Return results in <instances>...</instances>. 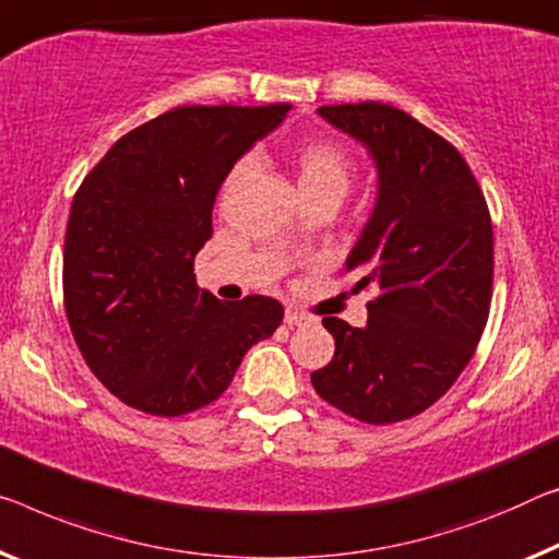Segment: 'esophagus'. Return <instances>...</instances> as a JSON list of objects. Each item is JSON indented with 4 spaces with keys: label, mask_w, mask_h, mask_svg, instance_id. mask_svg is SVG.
Returning <instances> with one entry per match:
<instances>
[{
    "label": "esophagus",
    "mask_w": 559,
    "mask_h": 559,
    "mask_svg": "<svg viewBox=\"0 0 559 559\" xmlns=\"http://www.w3.org/2000/svg\"><path fill=\"white\" fill-rule=\"evenodd\" d=\"M285 322L289 324V328H302V324H307V314L297 312V309H287L285 312Z\"/></svg>",
    "instance_id": "esophagus-1"
}]
</instances>
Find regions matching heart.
<instances>
[{"label":"heart","instance_id":"b5f03b06","mask_svg":"<svg viewBox=\"0 0 559 559\" xmlns=\"http://www.w3.org/2000/svg\"><path fill=\"white\" fill-rule=\"evenodd\" d=\"M297 182L302 194H317V192H334L345 197L349 190L352 175H355V165L347 150H342L337 142L330 140H312L299 147L297 152ZM252 167V159H239L229 175V185L245 177Z\"/></svg>","mask_w":559,"mask_h":559}]
</instances>
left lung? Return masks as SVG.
Masks as SVG:
<instances>
[{
	"label": "left lung",
	"mask_w": 559,
	"mask_h": 559,
	"mask_svg": "<svg viewBox=\"0 0 559 559\" xmlns=\"http://www.w3.org/2000/svg\"><path fill=\"white\" fill-rule=\"evenodd\" d=\"M377 167L372 217L347 257L374 285L365 328L324 317L334 357L317 394L367 425L402 423L448 392L475 355L492 302V219L462 154L382 102L320 107Z\"/></svg>",
	"instance_id": "obj_1"
}]
</instances>
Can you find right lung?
Listing matches in <instances>:
<instances>
[{
  "instance_id": "right-lung-1",
  "label": "right lung",
  "mask_w": 559,
  "mask_h": 559,
  "mask_svg": "<svg viewBox=\"0 0 559 559\" xmlns=\"http://www.w3.org/2000/svg\"><path fill=\"white\" fill-rule=\"evenodd\" d=\"M292 107H177L97 162L64 237V309L84 362L140 412L179 417L229 388L247 349L272 337V297L222 302L197 287L194 257L235 162Z\"/></svg>"
}]
</instances>
